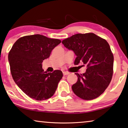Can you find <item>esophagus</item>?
<instances>
[{
	"instance_id": "obj_1",
	"label": "esophagus",
	"mask_w": 128,
	"mask_h": 128,
	"mask_svg": "<svg viewBox=\"0 0 128 128\" xmlns=\"http://www.w3.org/2000/svg\"><path fill=\"white\" fill-rule=\"evenodd\" d=\"M68 74H70V72H67V71H64L63 72V75H68Z\"/></svg>"
}]
</instances>
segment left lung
I'll use <instances>...</instances> for the list:
<instances>
[{"mask_svg":"<svg viewBox=\"0 0 128 128\" xmlns=\"http://www.w3.org/2000/svg\"><path fill=\"white\" fill-rule=\"evenodd\" d=\"M62 44L76 55L74 64L87 66L84 74H75L78 81L72 86L75 94L92 100L105 91L113 74L114 56L105 40L92 33L76 34L62 40Z\"/></svg>","mask_w":128,"mask_h":128,"instance_id":"1","label":"left lung"}]
</instances>
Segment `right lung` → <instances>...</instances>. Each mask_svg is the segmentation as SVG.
<instances>
[{
    "label": "right lung",
    "mask_w": 128,
    "mask_h": 128,
    "mask_svg": "<svg viewBox=\"0 0 128 128\" xmlns=\"http://www.w3.org/2000/svg\"><path fill=\"white\" fill-rule=\"evenodd\" d=\"M61 42L41 34L26 36L17 40L10 50L8 58L13 79L32 99L48 100L58 88L62 72L60 70L44 72L42 62Z\"/></svg>",
    "instance_id": "add662e5"
}]
</instances>
